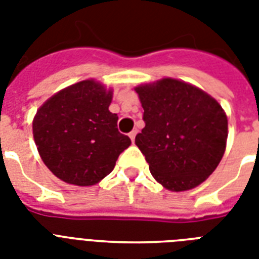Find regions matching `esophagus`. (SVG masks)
Returning a JSON list of instances; mask_svg holds the SVG:
<instances>
[{
    "instance_id": "34e87169",
    "label": "esophagus",
    "mask_w": 259,
    "mask_h": 259,
    "mask_svg": "<svg viewBox=\"0 0 259 259\" xmlns=\"http://www.w3.org/2000/svg\"><path fill=\"white\" fill-rule=\"evenodd\" d=\"M136 134H137V130H133V132H130L129 133V137L130 140H132V142H134V140H136Z\"/></svg>"
}]
</instances>
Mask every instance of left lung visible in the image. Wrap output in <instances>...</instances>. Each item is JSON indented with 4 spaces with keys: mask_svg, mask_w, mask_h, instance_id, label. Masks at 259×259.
I'll use <instances>...</instances> for the list:
<instances>
[{
    "mask_svg": "<svg viewBox=\"0 0 259 259\" xmlns=\"http://www.w3.org/2000/svg\"><path fill=\"white\" fill-rule=\"evenodd\" d=\"M145 127L136 136L156 180L170 191L201 184L226 149L227 117L208 94L176 79L136 89Z\"/></svg>",
    "mask_w": 259,
    "mask_h": 259,
    "instance_id": "obj_1",
    "label": "left lung"
}]
</instances>
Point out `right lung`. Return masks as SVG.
Returning a JSON list of instances; mask_svg holds the SVG:
<instances>
[{
    "label": "right lung",
    "mask_w": 259,
    "mask_h": 259,
    "mask_svg": "<svg viewBox=\"0 0 259 259\" xmlns=\"http://www.w3.org/2000/svg\"><path fill=\"white\" fill-rule=\"evenodd\" d=\"M111 90L83 80L55 94L37 110L33 138L48 169L68 184L94 185L114 169L132 141L109 111Z\"/></svg>",
    "instance_id": "right-lung-1"
}]
</instances>
